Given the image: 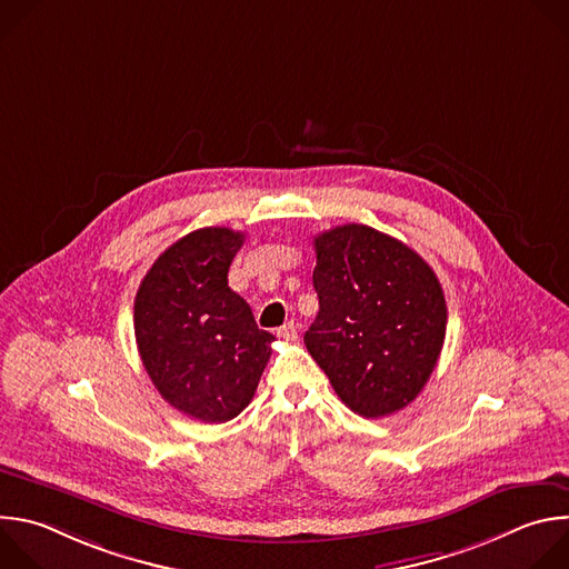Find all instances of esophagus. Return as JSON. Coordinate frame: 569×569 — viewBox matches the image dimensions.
Wrapping results in <instances>:
<instances>
[{
	"label": "esophagus",
	"mask_w": 569,
	"mask_h": 569,
	"mask_svg": "<svg viewBox=\"0 0 569 569\" xmlns=\"http://www.w3.org/2000/svg\"><path fill=\"white\" fill-rule=\"evenodd\" d=\"M277 336H279L281 340H286V342H295V340H297V323H295V321L283 323V327L277 331Z\"/></svg>",
	"instance_id": "obj_1"
}]
</instances>
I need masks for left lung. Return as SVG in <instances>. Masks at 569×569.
Returning <instances> with one entry per match:
<instances>
[{
    "instance_id": "1",
    "label": "left lung",
    "mask_w": 569,
    "mask_h": 569,
    "mask_svg": "<svg viewBox=\"0 0 569 569\" xmlns=\"http://www.w3.org/2000/svg\"><path fill=\"white\" fill-rule=\"evenodd\" d=\"M319 312L303 336L312 360L347 408L393 415L432 376L448 308L432 268L405 242L367 224L315 236Z\"/></svg>"
}]
</instances>
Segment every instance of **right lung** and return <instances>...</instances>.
I'll return each mask as SVG.
<instances>
[{
  "instance_id": "1",
  "label": "right lung",
  "mask_w": 569,
  "mask_h": 569,
  "mask_svg": "<svg viewBox=\"0 0 569 569\" xmlns=\"http://www.w3.org/2000/svg\"><path fill=\"white\" fill-rule=\"evenodd\" d=\"M246 233L204 227L187 233L152 263L134 297L141 362L182 415L224 423L248 408L270 360L274 336L227 286Z\"/></svg>"
}]
</instances>
